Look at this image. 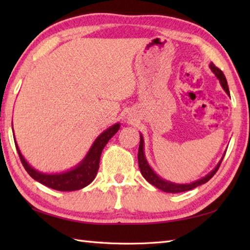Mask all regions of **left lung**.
<instances>
[{
  "instance_id": "obj_1",
  "label": "left lung",
  "mask_w": 250,
  "mask_h": 250,
  "mask_svg": "<svg viewBox=\"0 0 250 250\" xmlns=\"http://www.w3.org/2000/svg\"><path fill=\"white\" fill-rule=\"evenodd\" d=\"M209 68L213 72L216 77L219 79V83L221 84V87L224 88L225 91L227 92V94L230 97V91H229V87H228V83H227V79L225 74L222 73L221 70H219L218 67H216L214 63H209ZM140 147H139V155H137V159H139V166H140V169H141V173L144 178L147 180L148 183L151 184L152 186H155L158 189H160L164 192H168V193H178V192H184V191H188L193 189L195 187H198V186L203 185L205 183L208 182V180L214 176L216 174V172L218 171V168L220 167V164L222 162V159H224L226 152L224 153V156L221 157L220 161L217 164L216 167L213 169V171H210L208 174L206 175V176L202 177L198 180H195L193 183H190V184H175L169 182V180L167 179H163L161 178L159 175L153 171L151 168V167L149 166V163L147 162L146 160V157H145V152H144V139H143V135L140 134Z\"/></svg>"
}]
</instances>
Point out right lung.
Wrapping results in <instances>:
<instances>
[{
	"label": "right lung",
	"instance_id": "add662e5",
	"mask_svg": "<svg viewBox=\"0 0 250 250\" xmlns=\"http://www.w3.org/2000/svg\"><path fill=\"white\" fill-rule=\"evenodd\" d=\"M119 129L120 124L117 122V124L109 126L108 129H106L104 132H102V133L95 139L91 148H90L87 155L84 156L83 160L79 162L76 167H74L73 168L68 169V171L62 173L48 174L40 172L32 167L30 164L26 162L24 157L21 155V151L17 145V142H16V139L14 140L19 158L21 162H22V166L24 167L25 171L28 172V174L32 178L51 189L59 191H75L84 188L86 186L93 182V179L97 176L98 169L100 167V158L103 148L106 146V144H107L111 137L118 132Z\"/></svg>",
	"mask_w": 250,
	"mask_h": 250
}]
</instances>
